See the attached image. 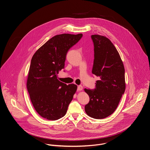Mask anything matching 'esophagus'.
I'll use <instances>...</instances> for the list:
<instances>
[{
    "label": "esophagus",
    "instance_id": "esophagus-1",
    "mask_svg": "<svg viewBox=\"0 0 150 150\" xmlns=\"http://www.w3.org/2000/svg\"><path fill=\"white\" fill-rule=\"evenodd\" d=\"M82 89H83V87L82 86V85H78V88H77L78 91H81V90H82Z\"/></svg>",
    "mask_w": 150,
    "mask_h": 150
}]
</instances>
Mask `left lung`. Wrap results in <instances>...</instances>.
<instances>
[{
    "label": "left lung",
    "instance_id": "obj_1",
    "mask_svg": "<svg viewBox=\"0 0 150 150\" xmlns=\"http://www.w3.org/2000/svg\"><path fill=\"white\" fill-rule=\"evenodd\" d=\"M94 59L92 73L100 78L94 90L84 89L90 97L85 105L89 116L97 119L111 115L117 108L125 90V68L120 55L107 37L92 35Z\"/></svg>",
    "mask_w": 150,
    "mask_h": 150
}]
</instances>
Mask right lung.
<instances>
[{
    "instance_id": "add662e5",
    "label": "right lung",
    "mask_w": 150,
    "mask_h": 150,
    "mask_svg": "<svg viewBox=\"0 0 150 150\" xmlns=\"http://www.w3.org/2000/svg\"><path fill=\"white\" fill-rule=\"evenodd\" d=\"M82 34L55 35L33 55L27 82L31 103L42 117L56 120L65 115L77 90L76 85L57 79L59 72L65 68L67 54L79 41Z\"/></svg>"
}]
</instances>
